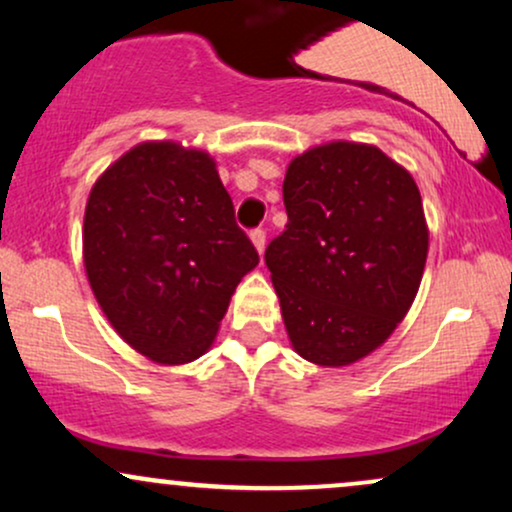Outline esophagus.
I'll use <instances>...</instances> for the list:
<instances>
[{
    "label": "esophagus",
    "mask_w": 512,
    "mask_h": 512,
    "mask_svg": "<svg viewBox=\"0 0 512 512\" xmlns=\"http://www.w3.org/2000/svg\"><path fill=\"white\" fill-rule=\"evenodd\" d=\"M250 240L252 245H255L257 252H264V245H267V233H264V228H255V231H250Z\"/></svg>",
    "instance_id": "1"
}]
</instances>
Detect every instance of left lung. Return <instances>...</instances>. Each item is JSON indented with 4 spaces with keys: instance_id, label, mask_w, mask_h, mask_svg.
<instances>
[{
    "instance_id": "1",
    "label": "left lung",
    "mask_w": 512,
    "mask_h": 512,
    "mask_svg": "<svg viewBox=\"0 0 512 512\" xmlns=\"http://www.w3.org/2000/svg\"><path fill=\"white\" fill-rule=\"evenodd\" d=\"M289 223L264 262L293 349L349 366L395 332L419 291L428 228L419 187L368 144L332 142L289 163Z\"/></svg>"
}]
</instances>
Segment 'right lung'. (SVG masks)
<instances>
[{"label": "right lung", "mask_w": 512, "mask_h": 512, "mask_svg": "<svg viewBox=\"0 0 512 512\" xmlns=\"http://www.w3.org/2000/svg\"><path fill=\"white\" fill-rule=\"evenodd\" d=\"M257 262L204 151L139 144L88 195V284L115 332L156 363L202 356Z\"/></svg>", "instance_id": "obj_1"}]
</instances>
